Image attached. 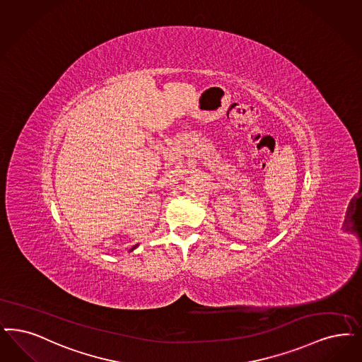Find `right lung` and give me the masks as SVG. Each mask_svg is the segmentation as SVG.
I'll list each match as a JSON object with an SVG mask.
<instances>
[{
	"label": "right lung",
	"mask_w": 362,
	"mask_h": 362,
	"mask_svg": "<svg viewBox=\"0 0 362 362\" xmlns=\"http://www.w3.org/2000/svg\"><path fill=\"white\" fill-rule=\"evenodd\" d=\"M136 247H137V245L133 246V247H132V249H130V250H133V249H136Z\"/></svg>",
	"instance_id": "add662e5"
}]
</instances>
